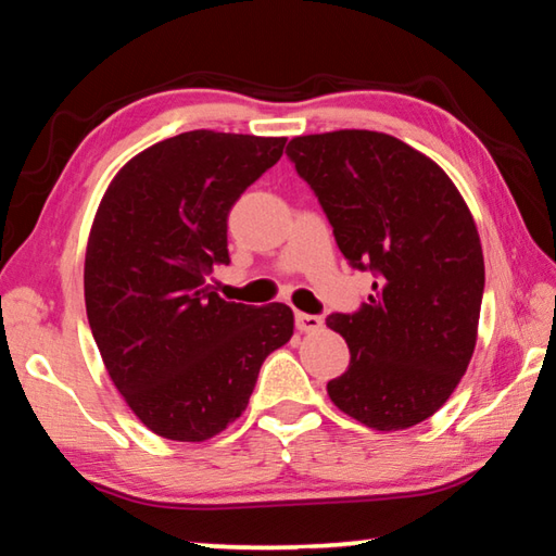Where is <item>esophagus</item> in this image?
I'll list each match as a JSON object with an SVG mask.
<instances>
[{
	"label": "esophagus",
	"instance_id": "34e87169",
	"mask_svg": "<svg viewBox=\"0 0 556 556\" xmlns=\"http://www.w3.org/2000/svg\"><path fill=\"white\" fill-rule=\"evenodd\" d=\"M294 321H296V328H299L301 333H314V331H318V328L324 326V318H321V316L301 314V312H296Z\"/></svg>",
	"mask_w": 556,
	"mask_h": 556
}]
</instances>
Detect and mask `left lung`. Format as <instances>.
<instances>
[{
  "mask_svg": "<svg viewBox=\"0 0 556 556\" xmlns=\"http://www.w3.org/2000/svg\"><path fill=\"white\" fill-rule=\"evenodd\" d=\"M287 156L343 257L378 277L368 304L326 318L351 348L328 397L370 429L419 425L451 397L476 348L485 267L473 215L444 168L382 131L294 137Z\"/></svg>",
  "mask_w": 556,
  "mask_h": 556,
  "instance_id": "obj_1",
  "label": "left lung"
}]
</instances>
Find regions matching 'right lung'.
<instances>
[{"instance_id":"add662e5","label":"right lung","mask_w":556,"mask_h":556,"mask_svg":"<svg viewBox=\"0 0 556 556\" xmlns=\"http://www.w3.org/2000/svg\"><path fill=\"white\" fill-rule=\"evenodd\" d=\"M285 137L193 129L112 178L86 250V312L102 363L154 434L205 441L248 407L265 357L294 333L287 304L225 301L228 213L285 152Z\"/></svg>"}]
</instances>
